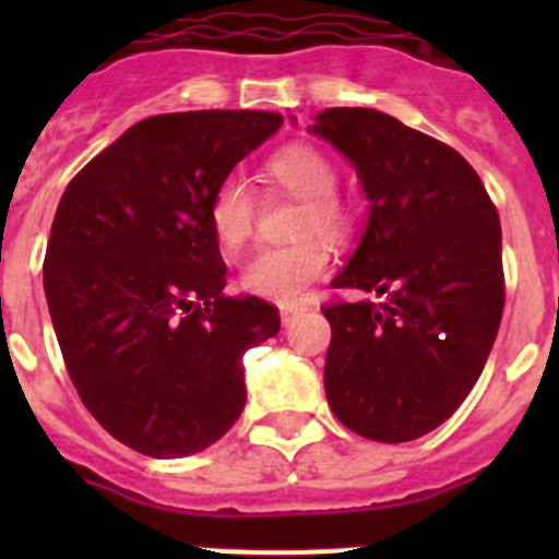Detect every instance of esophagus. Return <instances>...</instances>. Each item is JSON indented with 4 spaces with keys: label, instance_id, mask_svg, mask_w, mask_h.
<instances>
[{
    "label": "esophagus",
    "instance_id": "obj_1",
    "mask_svg": "<svg viewBox=\"0 0 559 559\" xmlns=\"http://www.w3.org/2000/svg\"><path fill=\"white\" fill-rule=\"evenodd\" d=\"M305 305H283V308H280V316H283V324H290L294 322V319H299V316L305 313Z\"/></svg>",
    "mask_w": 559,
    "mask_h": 559
}]
</instances>
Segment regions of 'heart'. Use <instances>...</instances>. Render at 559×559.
I'll return each mask as SVG.
<instances>
[{
    "instance_id": "obj_1",
    "label": "heart",
    "mask_w": 559,
    "mask_h": 559,
    "mask_svg": "<svg viewBox=\"0 0 559 559\" xmlns=\"http://www.w3.org/2000/svg\"><path fill=\"white\" fill-rule=\"evenodd\" d=\"M265 176L302 201L296 215V235H308L290 246H271L257 251L243 269L246 290L274 302H299L310 285L324 276L333 263L328 237H347L355 224V210L335 187L338 170L322 147L310 142H290L265 159ZM210 224L221 246L240 249L254 231V195L237 176H226L210 199Z\"/></svg>"
}]
</instances>
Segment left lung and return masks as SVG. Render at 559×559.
<instances>
[{"mask_svg": "<svg viewBox=\"0 0 559 559\" xmlns=\"http://www.w3.org/2000/svg\"><path fill=\"white\" fill-rule=\"evenodd\" d=\"M316 133L355 165L367 235L333 280L380 302H324V392L364 439L408 442L476 386L503 313L501 224L462 153L374 108H328Z\"/></svg>", "mask_w": 559, "mask_h": 559, "instance_id": "left-lung-1", "label": "left lung"}]
</instances>
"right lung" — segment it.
Masks as SVG:
<instances>
[{
  "label": "right lung",
  "instance_id": "obj_1",
  "mask_svg": "<svg viewBox=\"0 0 559 559\" xmlns=\"http://www.w3.org/2000/svg\"><path fill=\"white\" fill-rule=\"evenodd\" d=\"M283 126L276 111L147 117L97 153L58 204L44 290L92 417L153 459L218 442L246 406L243 355L280 310L226 296L210 199Z\"/></svg>",
  "mask_w": 559,
  "mask_h": 559
}]
</instances>
